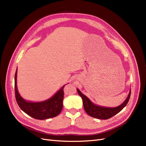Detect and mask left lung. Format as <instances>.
Returning <instances> with one entry per match:
<instances>
[{"label": "left lung", "instance_id": "8db88e82", "mask_svg": "<svg viewBox=\"0 0 146 146\" xmlns=\"http://www.w3.org/2000/svg\"><path fill=\"white\" fill-rule=\"evenodd\" d=\"M77 90L78 95L82 98L83 107L86 112L90 117L101 119H109L121 111L127 104L130 98V93H131V89H130L126 99L118 106L115 108H108L94 104L90 101L88 97L82 94L78 88H77Z\"/></svg>", "mask_w": 146, "mask_h": 146}]
</instances>
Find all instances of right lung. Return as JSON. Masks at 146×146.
I'll list each match as a JSON object with an SVG mask.
<instances>
[{"mask_svg": "<svg viewBox=\"0 0 146 146\" xmlns=\"http://www.w3.org/2000/svg\"><path fill=\"white\" fill-rule=\"evenodd\" d=\"M16 69L14 77V87L16 99L18 105L23 111L35 119H44L57 116L63 108L64 97L63 88L66 84L60 88L52 97L42 102H33L23 98L19 94L17 86Z\"/></svg>", "mask_w": 146, "mask_h": 146, "instance_id": "right-lung-1", "label": "right lung"}]
</instances>
